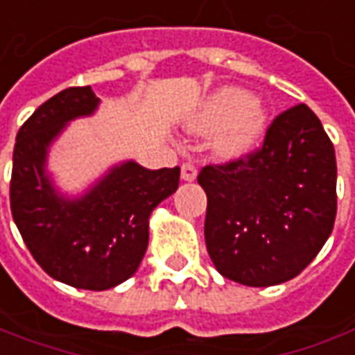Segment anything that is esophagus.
I'll return each instance as SVG.
<instances>
[{
	"label": "esophagus",
	"instance_id": "obj_1",
	"mask_svg": "<svg viewBox=\"0 0 355 355\" xmlns=\"http://www.w3.org/2000/svg\"><path fill=\"white\" fill-rule=\"evenodd\" d=\"M196 175H198V171L192 163H184V165L180 167V177H182V180H187V182L196 180Z\"/></svg>",
	"mask_w": 355,
	"mask_h": 355
}]
</instances>
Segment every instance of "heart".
Returning <instances> with one entry per match:
<instances>
[{
    "label": "heart",
    "mask_w": 355,
    "mask_h": 355,
    "mask_svg": "<svg viewBox=\"0 0 355 355\" xmlns=\"http://www.w3.org/2000/svg\"><path fill=\"white\" fill-rule=\"evenodd\" d=\"M268 122V108L243 89L225 87L209 95L190 118L192 132L208 134L211 153L219 159H237L257 146Z\"/></svg>",
    "instance_id": "b5f03b06"
}]
</instances>
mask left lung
Instances as JSON below:
<instances>
[{
    "mask_svg": "<svg viewBox=\"0 0 355 355\" xmlns=\"http://www.w3.org/2000/svg\"><path fill=\"white\" fill-rule=\"evenodd\" d=\"M206 247L223 278L268 288L319 254L336 218V155L317 114L297 105L274 118L264 144L225 165H206Z\"/></svg>",
    "mask_w": 355,
    "mask_h": 355,
    "instance_id": "1",
    "label": "left lung"
}]
</instances>
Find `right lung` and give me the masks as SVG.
<instances>
[{
  "label": "right lung",
  "mask_w": 355,
  "mask_h": 355,
  "mask_svg": "<svg viewBox=\"0 0 355 355\" xmlns=\"http://www.w3.org/2000/svg\"><path fill=\"white\" fill-rule=\"evenodd\" d=\"M98 107L93 89L69 87L36 108L17 134L11 214L26 248L48 276L91 291L110 289L136 274L149 241V216L178 188L180 168L136 161L112 167L83 196L58 194L46 175L48 149L67 122Z\"/></svg>",
  "instance_id": "1"
}]
</instances>
